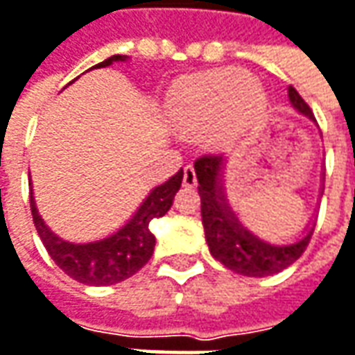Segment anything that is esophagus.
I'll use <instances>...</instances> for the list:
<instances>
[{
    "instance_id": "34e87169",
    "label": "esophagus",
    "mask_w": 355,
    "mask_h": 355,
    "mask_svg": "<svg viewBox=\"0 0 355 355\" xmlns=\"http://www.w3.org/2000/svg\"><path fill=\"white\" fill-rule=\"evenodd\" d=\"M182 184L189 187V189L197 187V175H195V166L193 164L184 166V171H182Z\"/></svg>"
}]
</instances>
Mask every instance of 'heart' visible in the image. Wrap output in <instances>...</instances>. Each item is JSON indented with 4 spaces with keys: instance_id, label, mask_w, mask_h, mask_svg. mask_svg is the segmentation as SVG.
I'll return each mask as SVG.
<instances>
[{
    "instance_id": "b5f03b06",
    "label": "heart",
    "mask_w": 355,
    "mask_h": 355,
    "mask_svg": "<svg viewBox=\"0 0 355 355\" xmlns=\"http://www.w3.org/2000/svg\"><path fill=\"white\" fill-rule=\"evenodd\" d=\"M265 94L237 68H220L189 78L168 98L166 110L184 132L205 130L213 144L225 146L263 112Z\"/></svg>"
}]
</instances>
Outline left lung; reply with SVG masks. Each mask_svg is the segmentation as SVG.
<instances>
[{
  "label": "left lung",
  "mask_w": 355,
  "mask_h": 355,
  "mask_svg": "<svg viewBox=\"0 0 355 355\" xmlns=\"http://www.w3.org/2000/svg\"><path fill=\"white\" fill-rule=\"evenodd\" d=\"M289 102L293 110L313 120L311 108L305 104L295 88L289 86ZM225 168L223 157H202L195 162L198 180L200 217L205 227V239L211 255L227 269L247 277H267L279 273L302 257L313 235V219L305 225L300 237L287 243H269L249 231L229 205L225 193Z\"/></svg>",
  "instance_id": "8db88e82"
}]
</instances>
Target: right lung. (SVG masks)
<instances>
[{
  "label": "right lung",
  "instance_id": "1",
  "mask_svg": "<svg viewBox=\"0 0 355 355\" xmlns=\"http://www.w3.org/2000/svg\"><path fill=\"white\" fill-rule=\"evenodd\" d=\"M126 60L128 55L116 53L108 60L96 64L94 68H106L112 66L114 62H126ZM180 182H182V168L162 184L155 187L140 202L135 215L118 231L104 239L90 241V243H72L58 237L37 213L33 191H30L33 225L53 263L66 275L84 285H114L132 277L153 257L157 239L150 231V220L164 217L168 213L175 195L180 189Z\"/></svg>",
  "mask_w": 355,
  "mask_h": 355
}]
</instances>
